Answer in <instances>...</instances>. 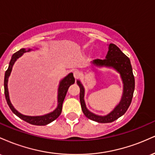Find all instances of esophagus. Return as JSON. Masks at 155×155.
Wrapping results in <instances>:
<instances>
[{"label":"esophagus","mask_w":155,"mask_h":155,"mask_svg":"<svg viewBox=\"0 0 155 155\" xmlns=\"http://www.w3.org/2000/svg\"><path fill=\"white\" fill-rule=\"evenodd\" d=\"M74 79L76 80L78 79L80 77V73L79 71H75L74 72Z\"/></svg>","instance_id":"34e87169"}]
</instances>
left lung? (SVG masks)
I'll return each mask as SVG.
<instances>
[{
  "instance_id": "obj_1",
  "label": "left lung",
  "mask_w": 155,
  "mask_h": 155,
  "mask_svg": "<svg viewBox=\"0 0 155 155\" xmlns=\"http://www.w3.org/2000/svg\"><path fill=\"white\" fill-rule=\"evenodd\" d=\"M92 65L96 68H110L120 74L123 83V92L120 102L112 111L105 116H100L90 111L87 108L84 101V87L79 80L76 83L80 88V103L84 114L90 120L99 123H109L122 117L127 111L131 104L135 89V79L133 74L130 60L115 44L108 45V51L105 60H95Z\"/></svg>"
}]
</instances>
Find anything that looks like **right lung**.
<instances>
[{
    "label": "right lung",
    "instance_id": "obj_1",
    "mask_svg": "<svg viewBox=\"0 0 155 155\" xmlns=\"http://www.w3.org/2000/svg\"><path fill=\"white\" fill-rule=\"evenodd\" d=\"M37 49V48H36ZM34 49H32L31 48L28 49H25L22 48L20 50L15 53L12 57V59L10 60L9 65H8V68L7 71L5 73V77H4V93L5 97H6V100L7 104H8V106L11 108L12 112L17 115V117H19L21 120L25 121V122H28V123L31 124H34V125H47V124H49L50 122H53V121L56 120L58 117L60 116V114L62 111V107H63V103L65 99V95L68 90L69 87L71 84H74L75 82V79H74V75L72 73H70L68 75H67L65 77H64L61 81H60L59 87H58V106L55 108L53 111L50 112V113L47 114L42 115V116H27V115H24L22 114L19 113L18 111L15 109L13 105L12 104L9 98V94H8V77H9L11 72L12 71V68H13L14 64L17 60L19 58H20L22 55L25 52H28Z\"/></svg>",
    "mask_w": 155,
    "mask_h": 155
}]
</instances>
